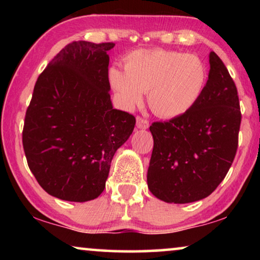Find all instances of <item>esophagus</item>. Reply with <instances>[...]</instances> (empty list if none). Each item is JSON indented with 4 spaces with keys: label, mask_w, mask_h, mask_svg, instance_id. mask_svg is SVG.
Instances as JSON below:
<instances>
[{
    "label": "esophagus",
    "mask_w": 260,
    "mask_h": 260,
    "mask_svg": "<svg viewBox=\"0 0 260 260\" xmlns=\"http://www.w3.org/2000/svg\"><path fill=\"white\" fill-rule=\"evenodd\" d=\"M136 126L138 129H142V130H145L149 127V120L142 118V117H137L136 118Z\"/></svg>",
    "instance_id": "1"
}]
</instances>
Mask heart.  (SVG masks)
<instances>
[{
	"label": "heart",
	"mask_w": 260,
	"mask_h": 260,
	"mask_svg": "<svg viewBox=\"0 0 260 260\" xmlns=\"http://www.w3.org/2000/svg\"><path fill=\"white\" fill-rule=\"evenodd\" d=\"M124 70L111 67L109 81L127 109L148 104L162 118H176L197 104L207 83V69L197 55L154 48L136 49L124 58Z\"/></svg>",
	"instance_id": "heart-1"
}]
</instances>
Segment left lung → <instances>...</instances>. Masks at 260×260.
I'll use <instances>...</instances> for the list:
<instances>
[{"instance_id":"obj_1","label":"left lung","mask_w":260,"mask_h":260,"mask_svg":"<svg viewBox=\"0 0 260 260\" xmlns=\"http://www.w3.org/2000/svg\"><path fill=\"white\" fill-rule=\"evenodd\" d=\"M204 93L184 115L151 124L148 188L159 200L189 204L225 179L238 148L241 113L236 84L214 52Z\"/></svg>"}]
</instances>
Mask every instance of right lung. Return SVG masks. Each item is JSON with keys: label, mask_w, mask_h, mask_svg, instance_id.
<instances>
[{"label": "right lung", "mask_w": 260, "mask_h": 260, "mask_svg": "<svg viewBox=\"0 0 260 260\" xmlns=\"http://www.w3.org/2000/svg\"><path fill=\"white\" fill-rule=\"evenodd\" d=\"M113 46L71 42L35 83L24 117V154L39 184L60 200L98 198L113 155L136 124L110 98L108 51Z\"/></svg>", "instance_id": "right-lung-1"}]
</instances>
